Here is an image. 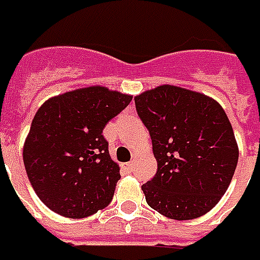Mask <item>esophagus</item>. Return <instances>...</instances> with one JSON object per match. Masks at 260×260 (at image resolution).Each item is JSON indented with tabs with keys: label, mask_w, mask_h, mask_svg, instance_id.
I'll return each instance as SVG.
<instances>
[{
	"label": "esophagus",
	"mask_w": 260,
	"mask_h": 260,
	"mask_svg": "<svg viewBox=\"0 0 260 260\" xmlns=\"http://www.w3.org/2000/svg\"><path fill=\"white\" fill-rule=\"evenodd\" d=\"M133 168H134V162H133V161H130V162L126 164V169H127V171H133Z\"/></svg>",
	"instance_id": "esophagus-1"
}]
</instances>
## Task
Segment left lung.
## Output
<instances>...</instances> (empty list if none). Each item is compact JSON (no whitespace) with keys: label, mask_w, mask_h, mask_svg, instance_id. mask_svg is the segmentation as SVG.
<instances>
[{"label":"left lung","mask_w":260,"mask_h":260,"mask_svg":"<svg viewBox=\"0 0 260 260\" xmlns=\"http://www.w3.org/2000/svg\"><path fill=\"white\" fill-rule=\"evenodd\" d=\"M150 132L156 174L141 186L151 209L172 220H193L218 203L238 164L225 112L214 99L174 85L134 98Z\"/></svg>","instance_id":"left-lung-1"}]
</instances>
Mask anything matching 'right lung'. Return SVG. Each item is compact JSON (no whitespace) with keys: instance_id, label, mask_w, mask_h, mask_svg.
<instances>
[{"instance_id":"add662e5","label":"right lung","mask_w":260,"mask_h":260,"mask_svg":"<svg viewBox=\"0 0 260 260\" xmlns=\"http://www.w3.org/2000/svg\"><path fill=\"white\" fill-rule=\"evenodd\" d=\"M132 99L89 86L39 108L23 145V164L39 199L54 213L84 218L112 202L120 172L102 133Z\"/></svg>"}]
</instances>
